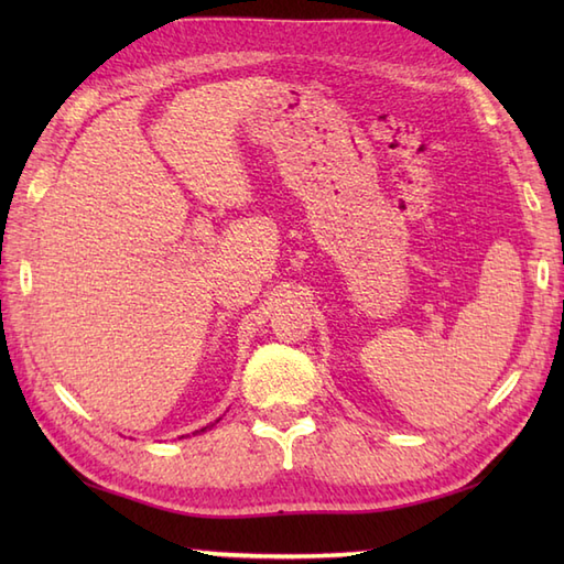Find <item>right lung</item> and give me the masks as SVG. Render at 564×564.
I'll use <instances>...</instances> for the list:
<instances>
[{
    "mask_svg": "<svg viewBox=\"0 0 564 564\" xmlns=\"http://www.w3.org/2000/svg\"><path fill=\"white\" fill-rule=\"evenodd\" d=\"M215 422H220V419H215ZM213 426V424H210ZM210 426H203L200 431H196V434H203V431H206V429H210Z\"/></svg>",
    "mask_w": 564,
    "mask_h": 564,
    "instance_id": "obj_1",
    "label": "right lung"
}]
</instances>
